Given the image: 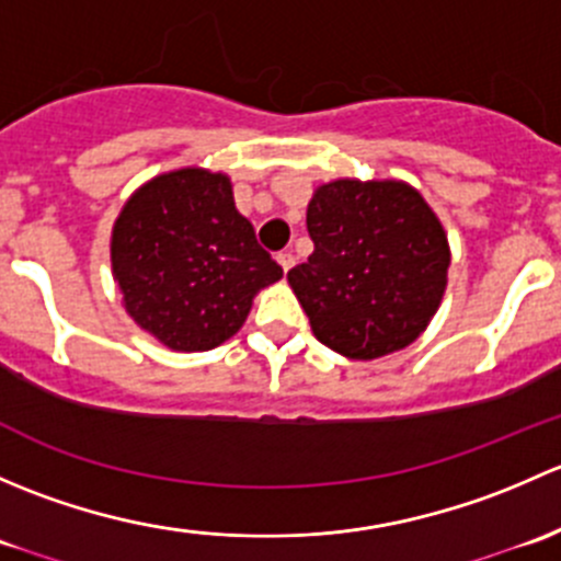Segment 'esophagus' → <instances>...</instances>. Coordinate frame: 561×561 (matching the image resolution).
I'll return each instance as SVG.
<instances>
[{
  "label": "esophagus",
  "mask_w": 561,
  "mask_h": 561,
  "mask_svg": "<svg viewBox=\"0 0 561 561\" xmlns=\"http://www.w3.org/2000/svg\"><path fill=\"white\" fill-rule=\"evenodd\" d=\"M276 263H279L282 271H285V274H287V271H290L293 265H296V254H293L290 249H285V252L276 254Z\"/></svg>",
  "instance_id": "1"
}]
</instances>
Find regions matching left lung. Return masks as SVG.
Instances as JSON below:
<instances>
[{"mask_svg":"<svg viewBox=\"0 0 561 561\" xmlns=\"http://www.w3.org/2000/svg\"><path fill=\"white\" fill-rule=\"evenodd\" d=\"M307 230L314 252L287 279L325 347L371 360L426 331L448 285L450 249L410 184H322L307 208Z\"/></svg>","mask_w":561,"mask_h":561,"instance_id":"8db88e82","label":"left lung"}]
</instances>
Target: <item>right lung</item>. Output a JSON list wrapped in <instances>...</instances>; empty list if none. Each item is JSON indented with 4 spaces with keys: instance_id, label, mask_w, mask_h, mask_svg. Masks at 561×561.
<instances>
[{
    "instance_id": "right-lung-1",
    "label": "right lung",
    "mask_w": 561,
    "mask_h": 561,
    "mask_svg": "<svg viewBox=\"0 0 561 561\" xmlns=\"http://www.w3.org/2000/svg\"><path fill=\"white\" fill-rule=\"evenodd\" d=\"M111 263L129 317L184 353L233 336L254 293L282 276L236 211L228 175L201 168L157 175L129 197L113 225Z\"/></svg>"
}]
</instances>
